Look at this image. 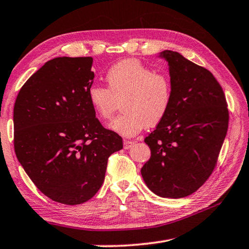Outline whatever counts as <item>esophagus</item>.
<instances>
[{
    "mask_svg": "<svg viewBox=\"0 0 249 249\" xmlns=\"http://www.w3.org/2000/svg\"><path fill=\"white\" fill-rule=\"evenodd\" d=\"M134 143V140H124V149H129Z\"/></svg>",
    "mask_w": 249,
    "mask_h": 249,
    "instance_id": "obj_1",
    "label": "esophagus"
}]
</instances>
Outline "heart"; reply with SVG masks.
I'll list each match as a JSON object with an SVG mask.
<instances>
[{"label": "heart", "instance_id": "1", "mask_svg": "<svg viewBox=\"0 0 249 249\" xmlns=\"http://www.w3.org/2000/svg\"><path fill=\"white\" fill-rule=\"evenodd\" d=\"M107 87L91 85L87 97L99 119L111 120L122 102L123 114L109 125L113 132L132 137L148 126L155 127L168 114L172 103V80L136 58L113 64L107 71Z\"/></svg>", "mask_w": 249, "mask_h": 249}]
</instances>
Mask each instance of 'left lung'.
<instances>
[{
  "label": "left lung",
  "mask_w": 249,
  "mask_h": 249,
  "mask_svg": "<svg viewBox=\"0 0 249 249\" xmlns=\"http://www.w3.org/2000/svg\"><path fill=\"white\" fill-rule=\"evenodd\" d=\"M169 65L172 103L168 114L144 138L151 157L142 168L151 192L164 198L192 195L213 172L227 136L229 110L211 71L179 53H160Z\"/></svg>",
  "instance_id": "8db88e82"
}]
</instances>
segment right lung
I'll use <instances>...</instances> for the list:
<instances>
[{"label":"right lung","instance_id":"obj_1","mask_svg":"<svg viewBox=\"0 0 249 249\" xmlns=\"http://www.w3.org/2000/svg\"><path fill=\"white\" fill-rule=\"evenodd\" d=\"M92 57H55L26 81L14 106L18 161L40 192L64 205L96 195L123 140L89 105Z\"/></svg>","mask_w":249,"mask_h":249}]
</instances>
